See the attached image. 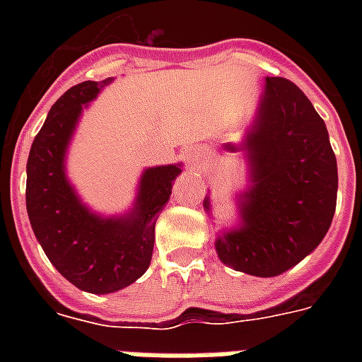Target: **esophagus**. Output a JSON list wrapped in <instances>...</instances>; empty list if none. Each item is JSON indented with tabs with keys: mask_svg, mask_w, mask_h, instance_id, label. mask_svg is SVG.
<instances>
[{
	"mask_svg": "<svg viewBox=\"0 0 362 362\" xmlns=\"http://www.w3.org/2000/svg\"><path fill=\"white\" fill-rule=\"evenodd\" d=\"M196 165H197V166H202V163H199V160H196Z\"/></svg>",
	"mask_w": 362,
	"mask_h": 362,
	"instance_id": "34e87169",
	"label": "esophagus"
}]
</instances>
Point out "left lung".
Here are the masks:
<instances>
[{"label":"left lung","instance_id":"left-lung-1","mask_svg":"<svg viewBox=\"0 0 362 362\" xmlns=\"http://www.w3.org/2000/svg\"><path fill=\"white\" fill-rule=\"evenodd\" d=\"M243 149L250 186L238 196L240 225L221 233L215 250L236 272L275 277L326 236L337 199V163L324 119L283 77L266 79ZM204 207L211 213L209 197Z\"/></svg>","mask_w":362,"mask_h":362}]
</instances>
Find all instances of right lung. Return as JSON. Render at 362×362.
Instances as JSON below:
<instances>
[{"mask_svg":"<svg viewBox=\"0 0 362 362\" xmlns=\"http://www.w3.org/2000/svg\"><path fill=\"white\" fill-rule=\"evenodd\" d=\"M112 81H85L59 96L33 141L27 163V211L36 240L75 287L106 295L147 272L155 223L182 165L145 168L132 211L103 217L83 204L66 176V153L83 108Z\"/></svg>","mask_w":362,"mask_h":362,"instance_id":"right-lung-1","label":"right lung"}]
</instances>
